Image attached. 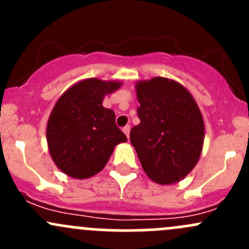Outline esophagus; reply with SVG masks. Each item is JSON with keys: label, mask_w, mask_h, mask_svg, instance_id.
Wrapping results in <instances>:
<instances>
[{"label": "esophagus", "mask_w": 249, "mask_h": 249, "mask_svg": "<svg viewBox=\"0 0 249 249\" xmlns=\"http://www.w3.org/2000/svg\"><path fill=\"white\" fill-rule=\"evenodd\" d=\"M130 130H131V127H130V125H126V126L123 127V131H124V134L126 135L127 139H129V137H130Z\"/></svg>", "instance_id": "34e87169"}]
</instances>
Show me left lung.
Returning a JSON list of instances; mask_svg holds the SVG:
<instances>
[{
	"instance_id": "left-lung-1",
	"label": "left lung",
	"mask_w": 249,
	"mask_h": 249,
	"mask_svg": "<svg viewBox=\"0 0 249 249\" xmlns=\"http://www.w3.org/2000/svg\"><path fill=\"white\" fill-rule=\"evenodd\" d=\"M141 123L130 132L145 175L173 184L196 166L205 140V123L196 101L180 83L165 77L135 84Z\"/></svg>"
}]
</instances>
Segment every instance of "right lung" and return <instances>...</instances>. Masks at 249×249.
Returning <instances> with one entry per match:
<instances>
[{"mask_svg": "<svg viewBox=\"0 0 249 249\" xmlns=\"http://www.w3.org/2000/svg\"><path fill=\"white\" fill-rule=\"evenodd\" d=\"M123 85L119 80L87 78L71 85L53 107L47 143L57 169L77 179L104 170L115 145L127 139L115 125V114L105 108L106 95Z\"/></svg>", "mask_w": 249, "mask_h": 249, "instance_id": "obj_1", "label": "right lung"}]
</instances>
